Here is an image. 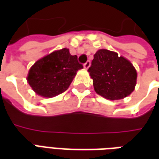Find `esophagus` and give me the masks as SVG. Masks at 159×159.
<instances>
[{
    "label": "esophagus",
    "instance_id": "34e87169",
    "mask_svg": "<svg viewBox=\"0 0 159 159\" xmlns=\"http://www.w3.org/2000/svg\"><path fill=\"white\" fill-rule=\"evenodd\" d=\"M83 66H84V69H89V67L90 66V61H87V62L83 65Z\"/></svg>",
    "mask_w": 159,
    "mask_h": 159
}]
</instances>
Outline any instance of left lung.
<instances>
[{"instance_id": "obj_1", "label": "left lung", "mask_w": 159, "mask_h": 159, "mask_svg": "<svg viewBox=\"0 0 159 159\" xmlns=\"http://www.w3.org/2000/svg\"><path fill=\"white\" fill-rule=\"evenodd\" d=\"M88 71L95 92L107 100L123 99L133 92L136 85L137 72L133 65L107 49L95 52Z\"/></svg>"}]
</instances>
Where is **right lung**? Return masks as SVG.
<instances>
[{"label": "right lung", "mask_w": 159, "mask_h": 159, "mask_svg": "<svg viewBox=\"0 0 159 159\" xmlns=\"http://www.w3.org/2000/svg\"><path fill=\"white\" fill-rule=\"evenodd\" d=\"M83 68L77 56L63 48L37 60L30 69L27 81L38 95L52 98L65 92L76 71Z\"/></svg>", "instance_id": "1"}]
</instances>
